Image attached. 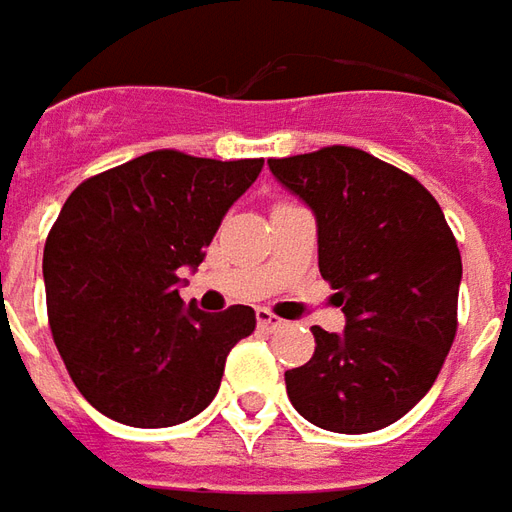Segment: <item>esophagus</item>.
Listing matches in <instances>:
<instances>
[{"label":"esophagus","instance_id":"esophagus-1","mask_svg":"<svg viewBox=\"0 0 512 512\" xmlns=\"http://www.w3.org/2000/svg\"><path fill=\"white\" fill-rule=\"evenodd\" d=\"M282 318H277L271 310H257V326L260 329H266V332H274V329H279L282 326Z\"/></svg>","mask_w":512,"mask_h":512}]
</instances>
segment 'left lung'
<instances>
[{
	"label": "left lung",
	"instance_id": "left-lung-1",
	"mask_svg": "<svg viewBox=\"0 0 512 512\" xmlns=\"http://www.w3.org/2000/svg\"><path fill=\"white\" fill-rule=\"evenodd\" d=\"M318 222V268L345 332L312 326L315 354L285 373L301 417L334 433L392 425L428 395L458 332L461 252L417 178L359 147L268 158Z\"/></svg>",
	"mask_w": 512,
	"mask_h": 512
}]
</instances>
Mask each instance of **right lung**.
Returning a JSON list of instances; mask_svg holds the SVG:
<instances>
[{
	"instance_id": "add662e5",
	"label": "right lung",
	"mask_w": 512,
	"mask_h": 512,
	"mask_svg": "<svg viewBox=\"0 0 512 512\" xmlns=\"http://www.w3.org/2000/svg\"><path fill=\"white\" fill-rule=\"evenodd\" d=\"M263 158L153 150L79 183L43 249L54 345L76 389L115 422L169 428L197 417L224 362L255 332V310L183 304L178 271L260 175Z\"/></svg>"
}]
</instances>
